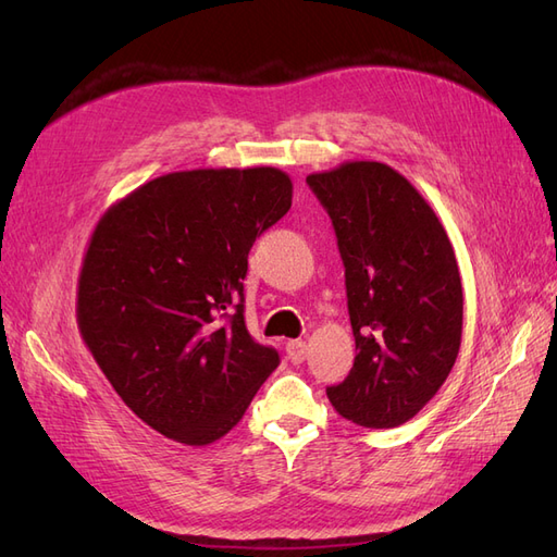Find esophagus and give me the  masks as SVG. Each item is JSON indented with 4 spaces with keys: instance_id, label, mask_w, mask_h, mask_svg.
Returning <instances> with one entry per match:
<instances>
[{
    "instance_id": "1",
    "label": "esophagus",
    "mask_w": 557,
    "mask_h": 557,
    "mask_svg": "<svg viewBox=\"0 0 557 557\" xmlns=\"http://www.w3.org/2000/svg\"><path fill=\"white\" fill-rule=\"evenodd\" d=\"M307 344L305 342H288L285 344V352H288V358L293 364H299L301 360L307 358Z\"/></svg>"
}]
</instances>
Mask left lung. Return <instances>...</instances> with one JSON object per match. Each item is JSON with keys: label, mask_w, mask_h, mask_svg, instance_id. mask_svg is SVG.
<instances>
[{"label": "left lung", "mask_w": 557, "mask_h": 557, "mask_svg": "<svg viewBox=\"0 0 557 557\" xmlns=\"http://www.w3.org/2000/svg\"><path fill=\"white\" fill-rule=\"evenodd\" d=\"M307 183L336 234L358 350L327 397L362 428H397L436 395L460 350L450 239L423 195L383 162H346Z\"/></svg>", "instance_id": "1"}]
</instances>
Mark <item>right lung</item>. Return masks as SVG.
Listing matches in <instances>:
<instances>
[{
	"label": "right lung",
	"mask_w": 557,
	"mask_h": 557,
	"mask_svg": "<svg viewBox=\"0 0 557 557\" xmlns=\"http://www.w3.org/2000/svg\"><path fill=\"white\" fill-rule=\"evenodd\" d=\"M293 205L274 166L164 174L97 223L78 330L113 391L166 440L207 446L278 367L244 320L248 252Z\"/></svg>",
	"instance_id": "add662e5"
}]
</instances>
